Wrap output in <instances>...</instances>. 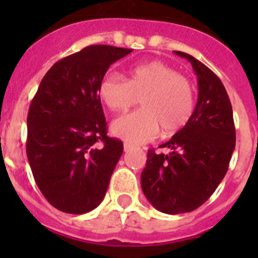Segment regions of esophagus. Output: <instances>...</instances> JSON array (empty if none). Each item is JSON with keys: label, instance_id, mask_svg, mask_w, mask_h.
<instances>
[{"label": "esophagus", "instance_id": "obj_1", "mask_svg": "<svg viewBox=\"0 0 258 258\" xmlns=\"http://www.w3.org/2000/svg\"><path fill=\"white\" fill-rule=\"evenodd\" d=\"M133 149H134L133 145H130V143H124V151H125V153H128V151H131Z\"/></svg>", "mask_w": 258, "mask_h": 258}]
</instances>
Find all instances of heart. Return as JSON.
<instances>
[{
	"label": "heart",
	"mask_w": 258,
	"mask_h": 258,
	"mask_svg": "<svg viewBox=\"0 0 258 258\" xmlns=\"http://www.w3.org/2000/svg\"><path fill=\"white\" fill-rule=\"evenodd\" d=\"M101 101L113 112H127L141 99L142 109L112 123V133L138 145L183 128L194 112V87L184 75L161 61L139 64L127 71L125 80L107 74L99 84Z\"/></svg>",
	"instance_id": "heart-1"
}]
</instances>
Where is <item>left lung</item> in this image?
Here are the masks:
<instances>
[{
    "mask_svg": "<svg viewBox=\"0 0 258 258\" xmlns=\"http://www.w3.org/2000/svg\"><path fill=\"white\" fill-rule=\"evenodd\" d=\"M174 52L191 62L198 101L187 124L159 146L169 153L149 150L141 176L146 198L166 214L192 212L205 204L224 179L236 147L232 104L222 82L200 60Z\"/></svg>",
    "mask_w": 258,
    "mask_h": 258,
    "instance_id": "8db88e82",
    "label": "left lung"
}]
</instances>
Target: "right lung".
I'll return each mask as SVG.
<instances>
[{"instance_id": "right-lung-1", "label": "right lung", "mask_w": 258, "mask_h": 258, "mask_svg": "<svg viewBox=\"0 0 258 258\" xmlns=\"http://www.w3.org/2000/svg\"><path fill=\"white\" fill-rule=\"evenodd\" d=\"M131 52L91 45L58 60L30 103L28 161L42 196L60 212L84 214L104 198L123 143L107 135L99 84Z\"/></svg>"}]
</instances>
